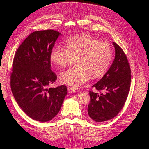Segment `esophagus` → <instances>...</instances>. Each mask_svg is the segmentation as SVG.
<instances>
[{"instance_id": "esophagus-1", "label": "esophagus", "mask_w": 149, "mask_h": 149, "mask_svg": "<svg viewBox=\"0 0 149 149\" xmlns=\"http://www.w3.org/2000/svg\"><path fill=\"white\" fill-rule=\"evenodd\" d=\"M68 92L69 93H73L76 92V90L74 89V88H68Z\"/></svg>"}]
</instances>
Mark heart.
<instances>
[{"mask_svg":"<svg viewBox=\"0 0 149 149\" xmlns=\"http://www.w3.org/2000/svg\"><path fill=\"white\" fill-rule=\"evenodd\" d=\"M76 57V66L60 74L63 84L77 88L93 78H100L109 68L112 58V49L106 42L87 34H80L69 38L66 48L56 46L52 49L49 60L58 67H65L71 58Z\"/></svg>","mask_w":149,"mask_h":149,"instance_id":"obj_1","label":"heart"}]
</instances>
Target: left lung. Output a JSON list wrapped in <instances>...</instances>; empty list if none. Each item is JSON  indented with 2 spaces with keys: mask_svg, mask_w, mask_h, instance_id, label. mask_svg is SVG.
I'll use <instances>...</instances> for the list:
<instances>
[{
  "mask_svg": "<svg viewBox=\"0 0 149 149\" xmlns=\"http://www.w3.org/2000/svg\"><path fill=\"white\" fill-rule=\"evenodd\" d=\"M115 58L110 68L93 86L100 93L89 91V116L96 122L114 118L123 109L127 100L131 81V71L124 51L113 42Z\"/></svg>",
  "mask_w": 149,
  "mask_h": 149,
  "instance_id": "obj_1",
  "label": "left lung"
}]
</instances>
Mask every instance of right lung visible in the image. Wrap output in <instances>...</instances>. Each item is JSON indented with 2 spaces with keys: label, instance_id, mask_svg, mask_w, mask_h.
Segmentation results:
<instances>
[{
  "label": "right lung",
  "instance_id": "obj_1",
  "mask_svg": "<svg viewBox=\"0 0 149 149\" xmlns=\"http://www.w3.org/2000/svg\"><path fill=\"white\" fill-rule=\"evenodd\" d=\"M57 31H36L18 48L10 73V87L17 104L30 118L40 122L52 120L58 114L67 88L61 85L48 88L57 79L51 70L49 55Z\"/></svg>",
  "mask_w": 149,
  "mask_h": 149
}]
</instances>
